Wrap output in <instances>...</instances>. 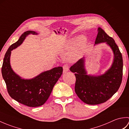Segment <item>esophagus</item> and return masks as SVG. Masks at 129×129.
I'll list each match as a JSON object with an SVG mask.
<instances>
[{"label":"esophagus","mask_w":129,"mask_h":129,"mask_svg":"<svg viewBox=\"0 0 129 129\" xmlns=\"http://www.w3.org/2000/svg\"><path fill=\"white\" fill-rule=\"evenodd\" d=\"M63 73H67V72L69 71V65L68 64H65L64 66H63Z\"/></svg>","instance_id":"34e87169"}]
</instances>
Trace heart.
Wrapping results in <instances>:
<instances>
[{"label": "heart", "mask_w": 129, "mask_h": 129, "mask_svg": "<svg viewBox=\"0 0 129 129\" xmlns=\"http://www.w3.org/2000/svg\"><path fill=\"white\" fill-rule=\"evenodd\" d=\"M78 43H77V41ZM77 44L76 45V44ZM86 44V39L84 36H80L78 38V40L76 38H73V39H70V40L68 43V48L70 49H73V48L76 45L75 53L73 56V59H75L78 57L82 51L84 50L85 46Z\"/></svg>", "instance_id": "b5f03b06"}]
</instances>
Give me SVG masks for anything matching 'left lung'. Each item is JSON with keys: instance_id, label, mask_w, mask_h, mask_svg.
<instances>
[{"instance_id": "obj_1", "label": "left lung", "mask_w": 129, "mask_h": 129, "mask_svg": "<svg viewBox=\"0 0 129 129\" xmlns=\"http://www.w3.org/2000/svg\"><path fill=\"white\" fill-rule=\"evenodd\" d=\"M103 42L108 44L114 54L113 65L104 74L98 76L86 75L84 58L79 60L70 68L71 72L75 73V91L76 95L84 103L89 105H98L106 102L117 92L122 82V54L113 38L109 37L103 29L99 28L95 44Z\"/></svg>"}]
</instances>
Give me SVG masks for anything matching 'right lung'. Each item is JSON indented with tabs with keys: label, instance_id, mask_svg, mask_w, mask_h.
<instances>
[{
	"label": "right lung",
	"instance_id": "add662e5",
	"mask_svg": "<svg viewBox=\"0 0 129 129\" xmlns=\"http://www.w3.org/2000/svg\"><path fill=\"white\" fill-rule=\"evenodd\" d=\"M29 34H37L33 31H26L17 42L10 46L5 54L2 74L11 98L28 106L38 107L43 105L48 100L63 69L61 67L54 68L30 80L21 79L13 72L10 65L11 51L20 45Z\"/></svg>",
	"mask_w": 129,
	"mask_h": 129
}]
</instances>
